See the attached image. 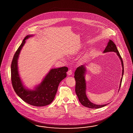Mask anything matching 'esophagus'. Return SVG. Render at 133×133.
Here are the masks:
<instances>
[{"label": "esophagus", "mask_w": 133, "mask_h": 133, "mask_svg": "<svg viewBox=\"0 0 133 133\" xmlns=\"http://www.w3.org/2000/svg\"><path fill=\"white\" fill-rule=\"evenodd\" d=\"M72 70H69L67 72V74L68 76H71L72 75Z\"/></svg>", "instance_id": "obj_1"}]
</instances>
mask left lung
I'll list each match as a JSON object with an SVG mask.
<instances>
[{"mask_svg":"<svg viewBox=\"0 0 133 133\" xmlns=\"http://www.w3.org/2000/svg\"><path fill=\"white\" fill-rule=\"evenodd\" d=\"M114 52L117 53V55L119 56L121 62V64L122 67V76L123 75L124 73V66L123 61L121 57L120 54L118 52L116 44L114 43L112 40L109 39V41L107 44V45L105 49L103 52ZM86 72V69L85 65H81L77 68L75 72V79L76 81V87H75V91L77 94V96L78 98V100L85 107H87L91 109H98L101 107H103L105 106L108 104L97 105L94 104L89 101L86 95V81L85 79V74ZM122 80V77H121V83L119 85V88H121V82Z\"/></svg>","mask_w":133,"mask_h":133,"instance_id":"left-lung-1","label":"left lung"}]
</instances>
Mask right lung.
Masks as SVG:
<instances>
[{
    "instance_id": "1",
    "label": "right lung",
    "mask_w": 133,
    "mask_h": 133,
    "mask_svg": "<svg viewBox=\"0 0 133 133\" xmlns=\"http://www.w3.org/2000/svg\"><path fill=\"white\" fill-rule=\"evenodd\" d=\"M32 36V35H28L24 38L14 55L11 64V81L15 92L23 101L32 106L41 107L52 103L55 98L59 83L67 76L66 72L68 68L64 66L52 69L35 90H30L25 88L18 74L17 60L26 39Z\"/></svg>"
}]
</instances>
